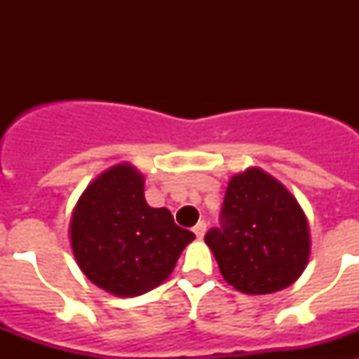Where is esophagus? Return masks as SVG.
<instances>
[{
    "instance_id": "obj_1",
    "label": "esophagus",
    "mask_w": 359,
    "mask_h": 359,
    "mask_svg": "<svg viewBox=\"0 0 359 359\" xmlns=\"http://www.w3.org/2000/svg\"><path fill=\"white\" fill-rule=\"evenodd\" d=\"M205 231H207V223H205V221H199V223L194 226L196 237H198V239H203V236H205Z\"/></svg>"
}]
</instances>
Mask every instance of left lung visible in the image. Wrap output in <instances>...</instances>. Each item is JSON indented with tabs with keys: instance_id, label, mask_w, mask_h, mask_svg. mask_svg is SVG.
<instances>
[{
	"instance_id": "1",
	"label": "left lung",
	"mask_w": 359,
	"mask_h": 359,
	"mask_svg": "<svg viewBox=\"0 0 359 359\" xmlns=\"http://www.w3.org/2000/svg\"><path fill=\"white\" fill-rule=\"evenodd\" d=\"M205 243L224 280L246 294L291 286L311 253L309 224L290 190L252 167L231 176L221 208V226Z\"/></svg>"
}]
</instances>
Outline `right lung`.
<instances>
[{"label":"right lung","mask_w":359,"mask_h":359,"mask_svg":"<svg viewBox=\"0 0 359 359\" xmlns=\"http://www.w3.org/2000/svg\"><path fill=\"white\" fill-rule=\"evenodd\" d=\"M194 237L167 208L149 207L144 176L129 163L91 182L69 221L79 268L115 297H138L160 286Z\"/></svg>","instance_id":"1"}]
</instances>
